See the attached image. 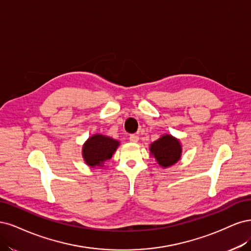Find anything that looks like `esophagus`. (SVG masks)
I'll list each match as a JSON object with an SVG mask.
<instances>
[{
  "mask_svg": "<svg viewBox=\"0 0 251 251\" xmlns=\"http://www.w3.org/2000/svg\"><path fill=\"white\" fill-rule=\"evenodd\" d=\"M129 141L132 142V143H136L137 141H139V136L135 135V134H130V135H129Z\"/></svg>",
  "mask_w": 251,
  "mask_h": 251,
  "instance_id": "obj_1",
  "label": "esophagus"
}]
</instances>
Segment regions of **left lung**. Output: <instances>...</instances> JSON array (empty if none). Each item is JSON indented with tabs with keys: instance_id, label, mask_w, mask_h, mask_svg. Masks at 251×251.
I'll return each instance as SVG.
<instances>
[{
	"instance_id": "1",
	"label": "left lung",
	"mask_w": 251,
	"mask_h": 251,
	"mask_svg": "<svg viewBox=\"0 0 251 251\" xmlns=\"http://www.w3.org/2000/svg\"><path fill=\"white\" fill-rule=\"evenodd\" d=\"M150 151L159 166L169 167L178 161L181 155V146L172 135H164L150 145Z\"/></svg>"
}]
</instances>
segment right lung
Instances as JSON below:
<instances>
[{
  "label": "right lung",
  "instance_id": "1",
  "mask_svg": "<svg viewBox=\"0 0 251 251\" xmlns=\"http://www.w3.org/2000/svg\"><path fill=\"white\" fill-rule=\"evenodd\" d=\"M119 142L110 139L108 136L95 134L86 141L83 146V157L85 163L91 167H99L105 160L111 158Z\"/></svg>",
  "mask_w": 251,
  "mask_h": 251
}]
</instances>
